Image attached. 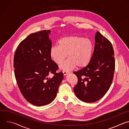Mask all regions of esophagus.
I'll return each instance as SVG.
<instances>
[{
	"label": "esophagus",
	"instance_id": "esophagus-1",
	"mask_svg": "<svg viewBox=\"0 0 129 129\" xmlns=\"http://www.w3.org/2000/svg\"><path fill=\"white\" fill-rule=\"evenodd\" d=\"M63 73L64 76H66L67 75L69 74V72H67V71H63Z\"/></svg>",
	"mask_w": 129,
	"mask_h": 129
}]
</instances>
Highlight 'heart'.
<instances>
[{"mask_svg": "<svg viewBox=\"0 0 129 129\" xmlns=\"http://www.w3.org/2000/svg\"><path fill=\"white\" fill-rule=\"evenodd\" d=\"M93 45L89 39L76 36L63 37L58 41V45L52 46L49 52L51 59L58 65L67 57L60 66L61 70L69 71L76 66L81 69L87 66L91 61Z\"/></svg>", "mask_w": 129, "mask_h": 129, "instance_id": "b5f03b06", "label": "heart"}]
</instances>
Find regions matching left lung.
Masks as SVG:
<instances>
[{
	"label": "left lung",
	"mask_w": 129,
	"mask_h": 129,
	"mask_svg": "<svg viewBox=\"0 0 129 129\" xmlns=\"http://www.w3.org/2000/svg\"><path fill=\"white\" fill-rule=\"evenodd\" d=\"M95 41L88 65L73 72L78 79L73 88L75 93L79 99L86 103L96 102L105 95L112 83L115 67L111 43L99 31Z\"/></svg>",
	"instance_id": "1"
}]
</instances>
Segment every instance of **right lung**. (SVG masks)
<instances>
[{"instance_id": "obj_1", "label": "right lung", "mask_w": 129, "mask_h": 129, "mask_svg": "<svg viewBox=\"0 0 129 129\" xmlns=\"http://www.w3.org/2000/svg\"><path fill=\"white\" fill-rule=\"evenodd\" d=\"M50 30L32 33L18 45L14 58L15 78L25 99L31 104L42 106L56 98L63 79L62 72L49 55L51 41ZM50 73L54 76L48 78Z\"/></svg>"}]
</instances>
